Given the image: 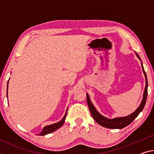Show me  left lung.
<instances>
[{"instance_id": "8db88e82", "label": "left lung", "mask_w": 154, "mask_h": 154, "mask_svg": "<svg viewBox=\"0 0 154 154\" xmlns=\"http://www.w3.org/2000/svg\"><path fill=\"white\" fill-rule=\"evenodd\" d=\"M135 53L138 59L140 60V58L138 56V55L136 53ZM141 65H142L143 71L145 77V80H146L145 88V90H144L142 102H141V103L140 106H139L138 108L136 109L132 114H131L130 115H128L127 116H123V117H118V118H114L112 119L106 118V117L101 115V114L97 110L96 108H95V107L93 106V104L92 103L91 101H90L88 94H86L87 103H88V105L90 113L92 114V118H93L95 120V121H96L98 124H99L100 125L103 126L104 128H107L109 129H122L125 128L126 126H128V125H130L131 122H132L134 119L138 116V114L140 113V112H142L144 107H145L146 101H147L148 82H147V75H146V72L145 71V70H144L142 63H141Z\"/></svg>"}]
</instances>
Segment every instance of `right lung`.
<instances>
[{"instance_id":"1","label":"right lung","mask_w":154,"mask_h":154,"mask_svg":"<svg viewBox=\"0 0 154 154\" xmlns=\"http://www.w3.org/2000/svg\"><path fill=\"white\" fill-rule=\"evenodd\" d=\"M8 83H9V80H8ZM8 83H7V90H8ZM67 110H68V108L66 109V114H65V115L64 116V118H63L62 120H61L59 122H57V123L52 124V125L45 126V128L42 129V131H41V132L39 134V135H40V136L46 135V134H50L51 132H53V131L57 130V129H59L60 128H61V127L63 125V124H64V121H65L66 116V114H67Z\"/></svg>"}]
</instances>
